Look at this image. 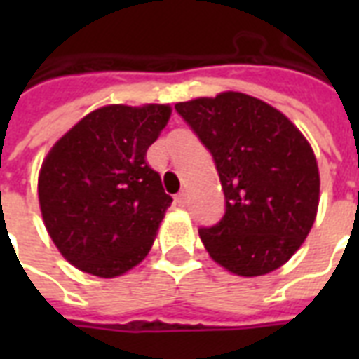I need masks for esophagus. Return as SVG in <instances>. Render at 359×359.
<instances>
[{"label": "esophagus", "instance_id": "34e87169", "mask_svg": "<svg viewBox=\"0 0 359 359\" xmlns=\"http://www.w3.org/2000/svg\"><path fill=\"white\" fill-rule=\"evenodd\" d=\"M175 201L179 203L180 207H186V203H188V194H186V190H182L179 194V196L175 197Z\"/></svg>", "mask_w": 359, "mask_h": 359}]
</instances>
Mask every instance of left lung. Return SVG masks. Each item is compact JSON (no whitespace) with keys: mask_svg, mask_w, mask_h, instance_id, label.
Wrapping results in <instances>:
<instances>
[{"mask_svg":"<svg viewBox=\"0 0 359 359\" xmlns=\"http://www.w3.org/2000/svg\"><path fill=\"white\" fill-rule=\"evenodd\" d=\"M218 169L225 214L199 236L225 270L255 278L289 261L318 208L317 158L281 111L244 93L175 104Z\"/></svg>","mask_w":359,"mask_h":359,"instance_id":"left-lung-1","label":"left lung"}]
</instances>
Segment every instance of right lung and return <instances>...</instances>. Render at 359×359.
Returning <instances> with one entry per match:
<instances>
[{"label":"right lung","instance_id":"add662e5","mask_svg":"<svg viewBox=\"0 0 359 359\" xmlns=\"http://www.w3.org/2000/svg\"><path fill=\"white\" fill-rule=\"evenodd\" d=\"M171 117L165 104L95 109L52 147L39 173L44 225L81 272L117 278L151 251L173 203L147 149Z\"/></svg>","mask_w":359,"mask_h":359}]
</instances>
